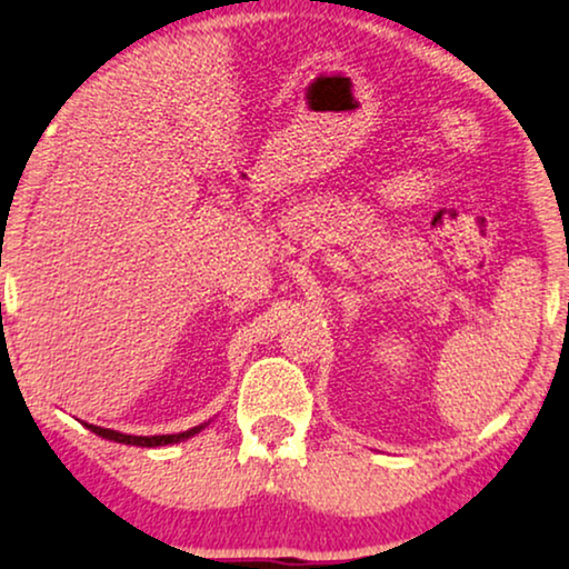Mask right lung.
<instances>
[{
  "label": "right lung",
  "instance_id": "1",
  "mask_svg": "<svg viewBox=\"0 0 569 569\" xmlns=\"http://www.w3.org/2000/svg\"><path fill=\"white\" fill-rule=\"evenodd\" d=\"M91 430V433L107 438V441H118V443H128V446H143V449H154V446H168V443H178V441H186V438L197 436L201 428L204 426H197L191 430H183V433H172V436H126V433H118V430H110V428H99V426H86Z\"/></svg>",
  "mask_w": 569,
  "mask_h": 569
}]
</instances>
